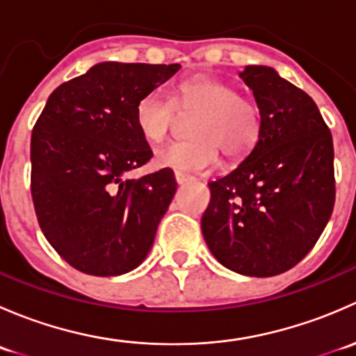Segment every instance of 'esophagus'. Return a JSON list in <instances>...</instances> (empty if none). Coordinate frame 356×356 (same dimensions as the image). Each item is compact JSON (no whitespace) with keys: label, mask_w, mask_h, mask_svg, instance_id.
<instances>
[{"label":"esophagus","mask_w":356,"mask_h":356,"mask_svg":"<svg viewBox=\"0 0 356 356\" xmlns=\"http://www.w3.org/2000/svg\"><path fill=\"white\" fill-rule=\"evenodd\" d=\"M175 182H177V184H184V182H189L191 181V175H188V174H182V172H175Z\"/></svg>","instance_id":"1"}]
</instances>
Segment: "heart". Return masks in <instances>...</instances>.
I'll return each instance as SVG.
<instances>
[{
  "instance_id": "obj_1",
  "label": "heart",
  "mask_w": 356,
  "mask_h": 356,
  "mask_svg": "<svg viewBox=\"0 0 356 356\" xmlns=\"http://www.w3.org/2000/svg\"><path fill=\"white\" fill-rule=\"evenodd\" d=\"M195 113L188 125V141L170 143L156 152V163L184 172H208L220 161L243 158L257 146L261 115L257 103L218 79H189L179 84L170 103L156 92L141 96L134 106V125L149 145L163 141L174 125L175 113Z\"/></svg>"
}]
</instances>
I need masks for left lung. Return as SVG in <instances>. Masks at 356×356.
Wrapping results in <instances>:
<instances>
[{
  "mask_svg": "<svg viewBox=\"0 0 356 356\" xmlns=\"http://www.w3.org/2000/svg\"><path fill=\"white\" fill-rule=\"evenodd\" d=\"M261 132L253 152L210 182L201 231L224 267L272 277L300 264L331 218L336 200L334 146L314 99L274 68L248 65Z\"/></svg>",
  "mask_w": 356,
  "mask_h": 356,
  "instance_id": "1",
  "label": "left lung"
}]
</instances>
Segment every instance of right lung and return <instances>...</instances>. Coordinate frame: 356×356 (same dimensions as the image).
I'll return each instance as SVG.
<instances>
[{
    "label": "right lung",
    "instance_id": "obj_1",
    "mask_svg": "<svg viewBox=\"0 0 356 356\" xmlns=\"http://www.w3.org/2000/svg\"><path fill=\"white\" fill-rule=\"evenodd\" d=\"M181 68L103 62L49 95L31 138V195L39 227L56 253L98 277L131 272L152 250L177 189L152 160L134 125V106Z\"/></svg>",
    "mask_w": 356,
    "mask_h": 356
}]
</instances>
